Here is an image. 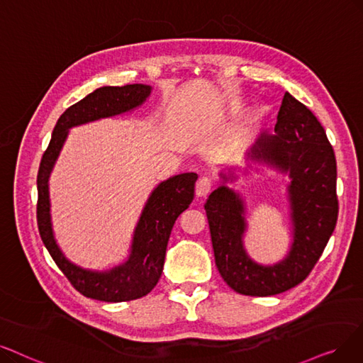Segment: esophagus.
I'll return each instance as SVG.
<instances>
[{
	"label": "esophagus",
	"mask_w": 363,
	"mask_h": 363,
	"mask_svg": "<svg viewBox=\"0 0 363 363\" xmlns=\"http://www.w3.org/2000/svg\"><path fill=\"white\" fill-rule=\"evenodd\" d=\"M213 189V179L208 176H202L196 183V195L206 196Z\"/></svg>",
	"instance_id": "obj_1"
}]
</instances>
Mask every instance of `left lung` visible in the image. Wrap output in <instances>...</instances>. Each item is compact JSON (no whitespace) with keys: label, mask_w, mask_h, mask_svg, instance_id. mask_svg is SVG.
<instances>
[{"label":"left lung","mask_w":363,"mask_h":363,"mask_svg":"<svg viewBox=\"0 0 363 363\" xmlns=\"http://www.w3.org/2000/svg\"><path fill=\"white\" fill-rule=\"evenodd\" d=\"M249 157L289 174L292 245L274 265H260L244 249V201L225 184L206 202L216 267L235 292L269 296L289 291L308 277L320 259L338 219L337 161L315 116L286 92L274 133L264 131ZM223 182L228 176L222 172Z\"/></svg>","instance_id":"8db88e82"}]
</instances>
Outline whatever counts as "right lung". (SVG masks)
Instances as JSON below:
<instances>
[{"label": "right lung", "instance_id": "obj_1", "mask_svg": "<svg viewBox=\"0 0 363 363\" xmlns=\"http://www.w3.org/2000/svg\"><path fill=\"white\" fill-rule=\"evenodd\" d=\"M147 84L103 86L68 107L57 119L49 146L41 157L37 176V223L40 237L55 264L69 283L86 298L123 302L147 295L161 279L167 244L177 217L191 206L195 194V172H184L159 183L150 194L135 226L131 252L123 264L108 271H91L65 257L52 228L49 177L68 135V129L98 119L111 118L140 107L150 95Z\"/></svg>", "mask_w": 363, "mask_h": 363}]
</instances>
